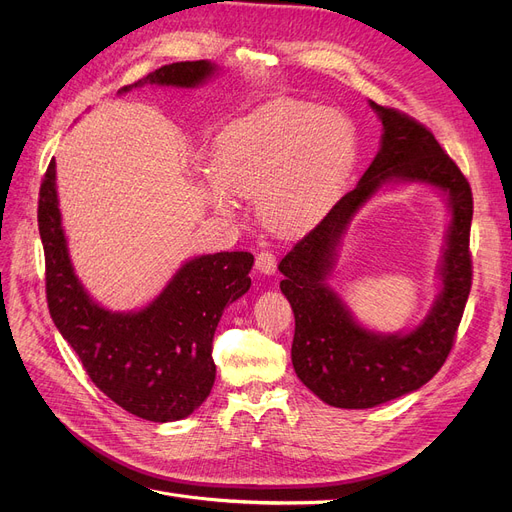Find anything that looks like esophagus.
<instances>
[{
    "label": "esophagus",
    "instance_id": "obj_1",
    "mask_svg": "<svg viewBox=\"0 0 512 512\" xmlns=\"http://www.w3.org/2000/svg\"><path fill=\"white\" fill-rule=\"evenodd\" d=\"M255 267L261 274H267V276L276 274V255L272 251H265V249L259 251L255 257Z\"/></svg>",
    "mask_w": 512,
    "mask_h": 512
}]
</instances>
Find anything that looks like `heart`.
Wrapping results in <instances>:
<instances>
[{"mask_svg": "<svg viewBox=\"0 0 512 512\" xmlns=\"http://www.w3.org/2000/svg\"><path fill=\"white\" fill-rule=\"evenodd\" d=\"M357 157V128L336 107L276 99L224 128L201 184L215 213L234 218L228 192L255 199L257 215L274 232L307 228L324 211Z\"/></svg>", "mask_w": 512, "mask_h": 512, "instance_id": "heart-1", "label": "heart"}]
</instances>
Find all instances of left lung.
<instances>
[{
	"instance_id": "left-lung-1",
	"label": "left lung",
	"mask_w": 512,
	"mask_h": 512,
	"mask_svg": "<svg viewBox=\"0 0 512 512\" xmlns=\"http://www.w3.org/2000/svg\"><path fill=\"white\" fill-rule=\"evenodd\" d=\"M384 132L378 155L346 193L280 261V290L294 313L292 367L330 407L371 409L427 384L444 365L471 290V186L423 124L369 101ZM421 181L438 187L451 209L441 264L443 288L422 324L409 333L363 329L327 286L339 240L352 215L380 187Z\"/></svg>"
}]
</instances>
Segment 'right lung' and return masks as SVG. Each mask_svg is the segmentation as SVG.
Masks as SVG:
<instances>
[{
    "mask_svg": "<svg viewBox=\"0 0 512 512\" xmlns=\"http://www.w3.org/2000/svg\"><path fill=\"white\" fill-rule=\"evenodd\" d=\"M218 66L176 62L134 85L195 89ZM39 234L45 251V292L53 324L74 348L93 384L124 411L147 421H178L197 411L215 382L213 334L224 309L251 288L253 255L224 251L186 261L139 311H110L80 284L68 253L56 188V159L39 191Z\"/></svg>",
    "mask_w": 512,
    "mask_h": 512,
    "instance_id": "obj_1",
    "label": "right lung"
}]
</instances>
